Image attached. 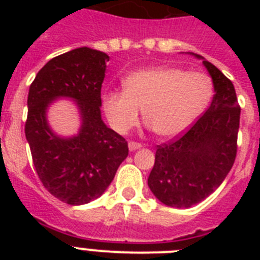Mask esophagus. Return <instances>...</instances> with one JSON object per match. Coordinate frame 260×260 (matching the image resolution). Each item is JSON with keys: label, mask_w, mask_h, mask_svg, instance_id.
Segmentation results:
<instances>
[{"label": "esophagus", "mask_w": 260, "mask_h": 260, "mask_svg": "<svg viewBox=\"0 0 260 260\" xmlns=\"http://www.w3.org/2000/svg\"><path fill=\"white\" fill-rule=\"evenodd\" d=\"M141 147H142V143H139V142H133V141L128 142V150L130 151H135L138 150V148H141Z\"/></svg>", "instance_id": "esophagus-1"}]
</instances>
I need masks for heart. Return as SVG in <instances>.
<instances>
[{"label": "heart", "instance_id": "1", "mask_svg": "<svg viewBox=\"0 0 260 260\" xmlns=\"http://www.w3.org/2000/svg\"><path fill=\"white\" fill-rule=\"evenodd\" d=\"M123 91L103 95V110L114 132L126 134L143 119L156 135L182 134L201 116L213 95L212 80L203 73L174 66L142 69L123 79Z\"/></svg>", "mask_w": 260, "mask_h": 260}]
</instances>
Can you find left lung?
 <instances>
[{
	"label": "left lung",
	"mask_w": 260,
	"mask_h": 260,
	"mask_svg": "<svg viewBox=\"0 0 260 260\" xmlns=\"http://www.w3.org/2000/svg\"><path fill=\"white\" fill-rule=\"evenodd\" d=\"M203 63L215 88L210 108L187 132L156 146L148 177L151 191L169 207L189 208L207 198L228 176L237 155L241 108L236 89L215 65L206 59Z\"/></svg>",
	"instance_id": "8db88e82"
}]
</instances>
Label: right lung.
<instances>
[{
	"instance_id": "1",
	"label": "right lung",
	"mask_w": 260,
	"mask_h": 260,
	"mask_svg": "<svg viewBox=\"0 0 260 260\" xmlns=\"http://www.w3.org/2000/svg\"><path fill=\"white\" fill-rule=\"evenodd\" d=\"M109 56L91 48H77L47 62L29 86L24 125L32 161L45 189L71 206L99 198L127 157L123 137L102 119V84ZM70 97L82 117L80 134L69 140L53 135L46 109L53 100Z\"/></svg>"
}]
</instances>
